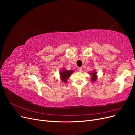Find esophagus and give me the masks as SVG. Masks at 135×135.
I'll use <instances>...</instances> for the list:
<instances>
[{
    "mask_svg": "<svg viewBox=\"0 0 135 135\" xmlns=\"http://www.w3.org/2000/svg\"><path fill=\"white\" fill-rule=\"evenodd\" d=\"M78 70L79 71H82V68L79 67L78 68Z\"/></svg>",
    "mask_w": 135,
    "mask_h": 135,
    "instance_id": "34e87169",
    "label": "esophagus"
}]
</instances>
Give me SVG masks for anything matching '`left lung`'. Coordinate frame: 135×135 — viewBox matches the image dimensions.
I'll use <instances>...</instances> for the list:
<instances>
[{
  "label": "left lung",
  "mask_w": 135,
  "mask_h": 135,
  "mask_svg": "<svg viewBox=\"0 0 135 135\" xmlns=\"http://www.w3.org/2000/svg\"><path fill=\"white\" fill-rule=\"evenodd\" d=\"M96 72H92L91 73V75H92V78H91V80L92 81H95L96 80Z\"/></svg>",
  "instance_id": "left-lung-1"
}]
</instances>
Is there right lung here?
<instances>
[{
    "mask_svg": "<svg viewBox=\"0 0 135 135\" xmlns=\"http://www.w3.org/2000/svg\"><path fill=\"white\" fill-rule=\"evenodd\" d=\"M73 70L68 71V70H64L60 72V75L61 76V79L64 81L65 83L66 82L67 79L70 77V75L73 73Z\"/></svg>",
    "mask_w": 135,
    "mask_h": 135,
    "instance_id": "1",
    "label": "right lung"
}]
</instances>
